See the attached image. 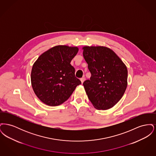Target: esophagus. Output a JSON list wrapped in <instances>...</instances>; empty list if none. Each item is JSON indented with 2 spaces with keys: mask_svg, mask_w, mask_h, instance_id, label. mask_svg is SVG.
I'll return each instance as SVG.
<instances>
[{
  "mask_svg": "<svg viewBox=\"0 0 156 156\" xmlns=\"http://www.w3.org/2000/svg\"><path fill=\"white\" fill-rule=\"evenodd\" d=\"M85 80V78H84V77H82V78H81V81L82 83L84 82V81Z\"/></svg>",
  "mask_w": 156,
  "mask_h": 156,
  "instance_id": "34e87169",
  "label": "esophagus"
}]
</instances>
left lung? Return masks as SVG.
I'll list each match as a JSON object with an SVG mask.
<instances>
[{
	"label": "left lung",
	"instance_id": "8db88e82",
	"mask_svg": "<svg viewBox=\"0 0 156 156\" xmlns=\"http://www.w3.org/2000/svg\"><path fill=\"white\" fill-rule=\"evenodd\" d=\"M83 56L91 76L83 85L89 101L98 109L117 104L127 85V69L119 57L105 47H84Z\"/></svg>",
	"mask_w": 156,
	"mask_h": 156
}]
</instances>
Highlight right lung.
<instances>
[{"mask_svg": "<svg viewBox=\"0 0 156 156\" xmlns=\"http://www.w3.org/2000/svg\"><path fill=\"white\" fill-rule=\"evenodd\" d=\"M78 51L76 47L57 45L42 54L33 64L31 85L44 104L54 106L64 103L81 83L70 64Z\"/></svg>", "mask_w": 156, "mask_h": 156, "instance_id": "add662e5", "label": "right lung"}]
</instances>
